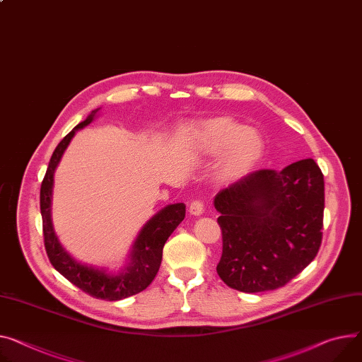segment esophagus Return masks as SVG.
<instances>
[{"label":"esophagus","instance_id":"esophagus-1","mask_svg":"<svg viewBox=\"0 0 362 362\" xmlns=\"http://www.w3.org/2000/svg\"><path fill=\"white\" fill-rule=\"evenodd\" d=\"M204 211V204L202 200H192L189 204V213L194 216H200Z\"/></svg>","mask_w":362,"mask_h":362}]
</instances>
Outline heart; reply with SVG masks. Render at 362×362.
<instances>
[{"mask_svg":"<svg viewBox=\"0 0 362 362\" xmlns=\"http://www.w3.org/2000/svg\"><path fill=\"white\" fill-rule=\"evenodd\" d=\"M194 142L206 155L221 153L218 178L236 181L246 175L259 160L264 142L254 129L242 126L229 117H216L200 123L191 130Z\"/></svg>","mask_w":362,"mask_h":362,"instance_id":"1","label":"heart"}]
</instances>
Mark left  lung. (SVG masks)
<instances>
[{
  "instance_id": "left-lung-1",
  "label": "left lung",
  "mask_w": 362,
  "mask_h": 362,
  "mask_svg": "<svg viewBox=\"0 0 362 362\" xmlns=\"http://www.w3.org/2000/svg\"><path fill=\"white\" fill-rule=\"evenodd\" d=\"M223 251L217 274L243 293L284 287L317 255L325 181L313 159L259 170L217 192Z\"/></svg>"
}]
</instances>
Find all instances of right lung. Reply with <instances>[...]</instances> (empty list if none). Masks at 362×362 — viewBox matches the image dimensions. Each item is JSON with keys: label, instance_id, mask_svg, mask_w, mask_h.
I'll use <instances>...</instances> for the list:
<instances>
[{"label": "right lung", "instance_id": "1", "mask_svg": "<svg viewBox=\"0 0 362 362\" xmlns=\"http://www.w3.org/2000/svg\"><path fill=\"white\" fill-rule=\"evenodd\" d=\"M100 108L79 124H76L53 151L45 178L40 187V213L43 223V238L45 249L50 264L54 269L59 271L68 281L81 288L84 293L107 300L116 301L137 293L144 291L156 276L160 261L162 249L165 242L168 240L171 233L177 229L185 217V204L177 203L160 210L155 217H152L145 228L139 233L133 251L130 254V264L117 275H110L105 271L82 265L76 262L59 243L57 235L53 232L50 218V200L53 187V173L57 168L71 139L78 129L86 127L94 120V116Z\"/></svg>", "mask_w": 362, "mask_h": 362}]
</instances>
